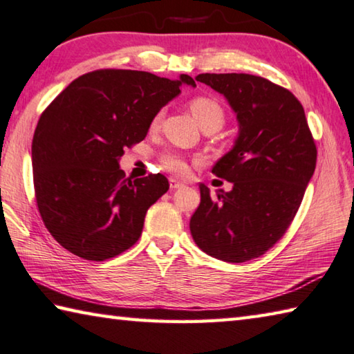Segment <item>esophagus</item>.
<instances>
[{
    "instance_id": "1",
    "label": "esophagus",
    "mask_w": 354,
    "mask_h": 354,
    "mask_svg": "<svg viewBox=\"0 0 354 354\" xmlns=\"http://www.w3.org/2000/svg\"><path fill=\"white\" fill-rule=\"evenodd\" d=\"M183 185H184L183 181H179V179H176V178H170V189H171V190L183 187Z\"/></svg>"
}]
</instances>
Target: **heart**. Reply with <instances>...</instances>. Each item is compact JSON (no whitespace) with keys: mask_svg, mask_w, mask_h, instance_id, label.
<instances>
[{"mask_svg":"<svg viewBox=\"0 0 354 354\" xmlns=\"http://www.w3.org/2000/svg\"><path fill=\"white\" fill-rule=\"evenodd\" d=\"M190 112L192 115L195 117L196 122H198L200 127H205L207 123H214L221 127L225 122V112L223 107L218 104V101H215L211 97H196L190 101ZM159 115L154 118V124L158 123ZM162 165L167 170H170L176 175H183V173L187 171V162L183 158L181 154L178 153H165L162 154Z\"/></svg>","mask_w":354,"mask_h":354,"instance_id":"obj_1","label":"heart"}]
</instances>
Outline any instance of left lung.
Segmentation results:
<instances>
[{
  "label": "left lung",
  "mask_w": 354,
  "mask_h": 354,
  "mask_svg": "<svg viewBox=\"0 0 354 354\" xmlns=\"http://www.w3.org/2000/svg\"><path fill=\"white\" fill-rule=\"evenodd\" d=\"M196 81L223 95L236 113L234 145L212 167L232 189L201 203L190 218L195 243L225 262H247L272 248L301 205L317 149L304 109L286 88L247 73H201Z\"/></svg>",
  "instance_id": "1"
}]
</instances>
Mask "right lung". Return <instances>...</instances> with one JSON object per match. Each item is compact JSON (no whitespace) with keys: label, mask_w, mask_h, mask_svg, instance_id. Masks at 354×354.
Returning <instances> with one entry per match:
<instances>
[{"label":"right lung","mask_w":354,"mask_h":354,"mask_svg":"<svg viewBox=\"0 0 354 354\" xmlns=\"http://www.w3.org/2000/svg\"><path fill=\"white\" fill-rule=\"evenodd\" d=\"M195 87L137 70H97L70 82L40 115L32 139L37 206L51 236L88 261L115 257L139 241L164 175L124 178L123 149L147 137L164 106Z\"/></svg>","instance_id":"add662e5"}]
</instances>
